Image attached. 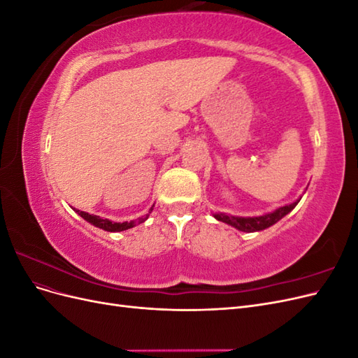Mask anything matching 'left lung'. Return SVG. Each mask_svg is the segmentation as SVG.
<instances>
[{"label": "left lung", "mask_w": 358, "mask_h": 358, "mask_svg": "<svg viewBox=\"0 0 358 358\" xmlns=\"http://www.w3.org/2000/svg\"><path fill=\"white\" fill-rule=\"evenodd\" d=\"M297 203H299V200L291 203V204L282 206V208L276 209L272 213H267L263 216H254V218H242V216H231V215H224V213H216L215 218L218 221L225 222V224L233 225L234 229L241 230V231L252 233V231L264 230V229H267V227L276 224L280 218H284L287 213H289L292 209H294Z\"/></svg>", "instance_id": "left-lung-1"}]
</instances>
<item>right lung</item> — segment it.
Wrapping results in <instances>:
<instances>
[{
    "label": "right lung",
    "instance_id": "1",
    "mask_svg": "<svg viewBox=\"0 0 358 358\" xmlns=\"http://www.w3.org/2000/svg\"><path fill=\"white\" fill-rule=\"evenodd\" d=\"M152 208H154V206H152ZM152 208H150V210H152ZM150 210H149V213H150ZM76 212H78L85 221H88L92 225L99 227V229H103L106 231H124V230H128V229H131V227H134V221H131V222H112L109 220H103V218H100V216H96V215H90V213L82 212V210H76ZM148 216L149 215L143 216V218H138L137 224L145 222L148 220Z\"/></svg>",
    "mask_w": 358,
    "mask_h": 358
}]
</instances>
